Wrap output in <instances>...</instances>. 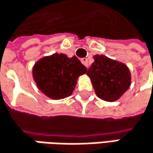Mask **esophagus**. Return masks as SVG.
Instances as JSON below:
<instances>
[{
    "instance_id": "1",
    "label": "esophagus",
    "mask_w": 153,
    "mask_h": 153,
    "mask_svg": "<svg viewBox=\"0 0 153 153\" xmlns=\"http://www.w3.org/2000/svg\"><path fill=\"white\" fill-rule=\"evenodd\" d=\"M81 62H82L86 68H89V62H88V59H87V58H83V59H81Z\"/></svg>"
}]
</instances>
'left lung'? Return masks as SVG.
Instances as JSON below:
<instances>
[{"label":"left lung","instance_id":"left-lung-1","mask_svg":"<svg viewBox=\"0 0 153 153\" xmlns=\"http://www.w3.org/2000/svg\"><path fill=\"white\" fill-rule=\"evenodd\" d=\"M93 58L94 62L86 74L91 80L97 96L109 102L117 100L130 85L128 68L105 55L96 54Z\"/></svg>","mask_w":153,"mask_h":153}]
</instances>
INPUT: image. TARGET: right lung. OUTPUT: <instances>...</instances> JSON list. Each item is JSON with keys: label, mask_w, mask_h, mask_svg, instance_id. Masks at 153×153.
Instances as JSON below:
<instances>
[{"label": "right lung", "mask_w": 153, "mask_h": 153, "mask_svg": "<svg viewBox=\"0 0 153 153\" xmlns=\"http://www.w3.org/2000/svg\"><path fill=\"white\" fill-rule=\"evenodd\" d=\"M86 71L85 66L76 56L68 58L64 53H53L35 63L32 76L45 95L60 100L72 94L77 78Z\"/></svg>", "instance_id": "add662e5"}]
</instances>
